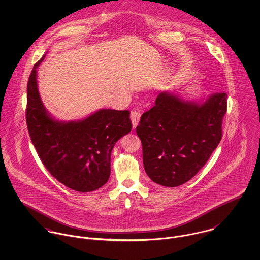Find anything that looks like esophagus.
Wrapping results in <instances>:
<instances>
[{
	"label": "esophagus",
	"mask_w": 260,
	"mask_h": 260,
	"mask_svg": "<svg viewBox=\"0 0 260 260\" xmlns=\"http://www.w3.org/2000/svg\"><path fill=\"white\" fill-rule=\"evenodd\" d=\"M140 117H141V112L139 109H134L131 111L130 114V118H131V121H132V125H133V128H136L139 121H140Z\"/></svg>",
	"instance_id": "obj_1"
}]
</instances>
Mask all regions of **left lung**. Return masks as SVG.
Returning <instances> with one entry per match:
<instances>
[{"label": "left lung", "instance_id": "obj_1", "mask_svg": "<svg viewBox=\"0 0 260 260\" xmlns=\"http://www.w3.org/2000/svg\"><path fill=\"white\" fill-rule=\"evenodd\" d=\"M226 109V93L212 94L204 102L185 101L168 91L160 93L136 127L150 179L176 187L193 178L222 138Z\"/></svg>", "mask_w": 260, "mask_h": 260}]
</instances>
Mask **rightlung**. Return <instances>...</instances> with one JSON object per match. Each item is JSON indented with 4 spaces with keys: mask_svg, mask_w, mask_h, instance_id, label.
<instances>
[{
    "mask_svg": "<svg viewBox=\"0 0 260 260\" xmlns=\"http://www.w3.org/2000/svg\"><path fill=\"white\" fill-rule=\"evenodd\" d=\"M44 58L35 64L27 85L26 122L33 145L59 182L78 192L97 190L109 179L115 143L132 129L130 112L100 109L83 120H55L38 90L37 68Z\"/></svg>",
    "mask_w": 260,
    "mask_h": 260,
    "instance_id": "add662e5",
    "label": "right lung"
}]
</instances>
